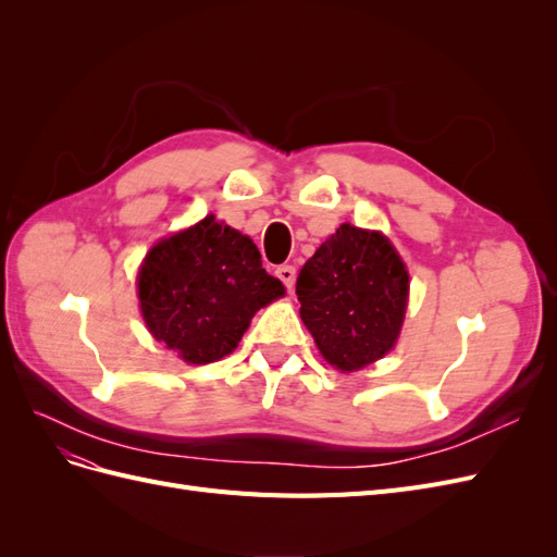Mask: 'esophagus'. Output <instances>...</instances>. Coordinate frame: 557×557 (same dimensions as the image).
Returning <instances> with one entry per match:
<instances>
[{
	"label": "esophagus",
	"instance_id": "esophagus-1",
	"mask_svg": "<svg viewBox=\"0 0 557 557\" xmlns=\"http://www.w3.org/2000/svg\"><path fill=\"white\" fill-rule=\"evenodd\" d=\"M276 276L283 281V285L285 288H293L295 285V276H297V272H295V267H290V264H283V267H278L276 269Z\"/></svg>",
	"mask_w": 557,
	"mask_h": 557
}]
</instances>
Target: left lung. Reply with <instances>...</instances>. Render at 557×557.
I'll return each instance as SVG.
<instances>
[{"label":"left lung","mask_w":557,"mask_h":557,"mask_svg":"<svg viewBox=\"0 0 557 557\" xmlns=\"http://www.w3.org/2000/svg\"><path fill=\"white\" fill-rule=\"evenodd\" d=\"M299 315L323 358L342 372L381 360L397 342L409 272L381 232L344 223L297 276Z\"/></svg>","instance_id":"left-lung-1"}]
</instances>
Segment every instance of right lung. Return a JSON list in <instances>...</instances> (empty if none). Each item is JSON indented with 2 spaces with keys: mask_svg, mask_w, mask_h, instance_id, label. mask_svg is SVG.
Returning <instances> with one entry per match:
<instances>
[{
  "mask_svg": "<svg viewBox=\"0 0 557 557\" xmlns=\"http://www.w3.org/2000/svg\"><path fill=\"white\" fill-rule=\"evenodd\" d=\"M137 288L148 332L190 364L230 356L250 318L285 295L252 239L213 215L150 248Z\"/></svg>",
  "mask_w": 557,
  "mask_h": 557,
  "instance_id": "add662e5",
  "label": "right lung"
}]
</instances>
